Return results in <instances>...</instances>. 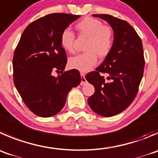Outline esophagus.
Segmentation results:
<instances>
[{
  "mask_svg": "<svg viewBox=\"0 0 158 158\" xmlns=\"http://www.w3.org/2000/svg\"><path fill=\"white\" fill-rule=\"evenodd\" d=\"M80 75H81V83H80V85H83L84 84L86 83V79H85V74H84L83 73H81Z\"/></svg>",
  "mask_w": 158,
  "mask_h": 158,
  "instance_id": "34e87169",
  "label": "esophagus"
}]
</instances>
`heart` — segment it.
<instances>
[{
  "mask_svg": "<svg viewBox=\"0 0 158 158\" xmlns=\"http://www.w3.org/2000/svg\"><path fill=\"white\" fill-rule=\"evenodd\" d=\"M76 28L79 35L87 37L88 40L84 45L85 52L70 58L69 65L73 69L85 73L96 65L97 56L104 58L110 54L114 44V33L111 27L91 17H85L79 21ZM75 39L74 32L70 29H64L61 33V45L69 52L74 51Z\"/></svg>",
  "mask_w": 158,
  "mask_h": 158,
  "instance_id": "heart-1",
  "label": "heart"
}]
</instances>
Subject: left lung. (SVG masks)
Listing matches in <instances>:
<instances>
[{
  "label": "left lung",
  "mask_w": 158,
  "mask_h": 158,
  "mask_svg": "<svg viewBox=\"0 0 158 158\" xmlns=\"http://www.w3.org/2000/svg\"><path fill=\"white\" fill-rule=\"evenodd\" d=\"M93 16L110 24L114 33V44L96 71L85 76L86 80L95 87L88 103L95 113L110 117L126 110L137 96L144 69L143 45L134 27L126 21L109 15Z\"/></svg>",
  "instance_id": "left-lung-1"
}]
</instances>
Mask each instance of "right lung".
I'll return each mask as SVG.
<instances>
[{
  "instance_id": "right-lung-1",
  "label": "right lung",
  "mask_w": 158,
  "mask_h": 158,
  "mask_svg": "<svg viewBox=\"0 0 158 158\" xmlns=\"http://www.w3.org/2000/svg\"><path fill=\"white\" fill-rule=\"evenodd\" d=\"M79 18L54 13L38 18L26 27L15 48L14 82L25 105L37 116L57 114L69 92L80 83L78 70L63 72L67 56L60 43L62 31ZM52 71L62 73L55 77Z\"/></svg>"
}]
</instances>
